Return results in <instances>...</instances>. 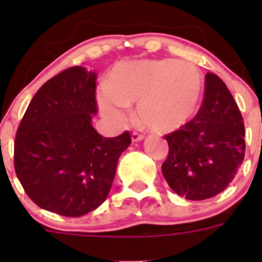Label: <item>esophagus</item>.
Returning <instances> with one entry per match:
<instances>
[{"mask_svg":"<svg viewBox=\"0 0 262 262\" xmlns=\"http://www.w3.org/2000/svg\"><path fill=\"white\" fill-rule=\"evenodd\" d=\"M144 136L141 133H137V132H133L132 133V141L133 143H139V141H143Z\"/></svg>","mask_w":262,"mask_h":262,"instance_id":"1","label":"esophagus"}]
</instances>
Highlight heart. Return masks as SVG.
Instances as JSON below:
<instances>
[{
    "label": "heart",
    "instance_id": "b5f03b06",
    "mask_svg": "<svg viewBox=\"0 0 262 262\" xmlns=\"http://www.w3.org/2000/svg\"><path fill=\"white\" fill-rule=\"evenodd\" d=\"M204 84L203 72L187 61L121 62L111 71L107 90L98 95V104L106 118L123 122L129 104L137 103V118L143 126L155 133H171L194 117Z\"/></svg>",
    "mask_w": 262,
    "mask_h": 262
}]
</instances>
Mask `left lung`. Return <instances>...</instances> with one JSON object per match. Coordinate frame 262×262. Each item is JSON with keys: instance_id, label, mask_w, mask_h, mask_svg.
Listing matches in <instances>:
<instances>
[{"instance_id": "8db88e82", "label": "left lung", "mask_w": 262, "mask_h": 262, "mask_svg": "<svg viewBox=\"0 0 262 262\" xmlns=\"http://www.w3.org/2000/svg\"><path fill=\"white\" fill-rule=\"evenodd\" d=\"M244 118L231 92L215 73H207L194 119L166 136L168 156L162 172L168 186L193 201L222 193L244 162Z\"/></svg>"}]
</instances>
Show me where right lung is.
I'll list each match as a JSON object with an SVG mask.
<instances>
[{
  "instance_id": "1",
  "label": "right lung",
  "mask_w": 262,
  "mask_h": 262,
  "mask_svg": "<svg viewBox=\"0 0 262 262\" xmlns=\"http://www.w3.org/2000/svg\"><path fill=\"white\" fill-rule=\"evenodd\" d=\"M96 77L73 67L45 83L31 100L14 141V170L38 207L79 217L108 195L130 135L107 139L95 130Z\"/></svg>"
}]
</instances>
